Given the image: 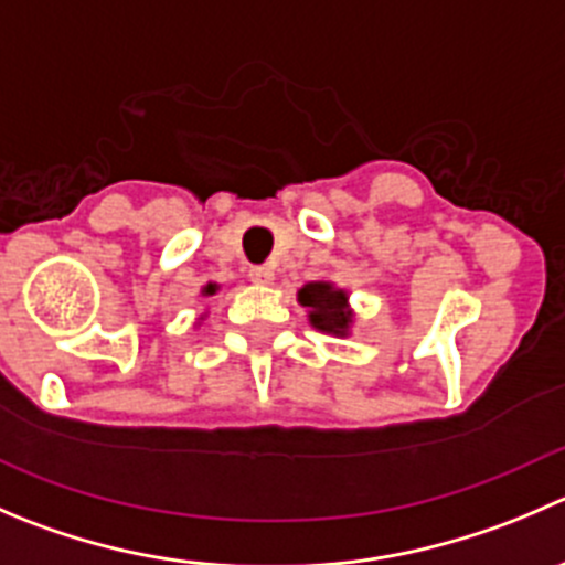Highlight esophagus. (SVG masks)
Segmentation results:
<instances>
[{"instance_id":"1","label":"esophagus","mask_w":565,"mask_h":565,"mask_svg":"<svg viewBox=\"0 0 565 565\" xmlns=\"http://www.w3.org/2000/svg\"><path fill=\"white\" fill-rule=\"evenodd\" d=\"M248 276H250V281L262 284V287H267V284L276 281V273H273V267H254Z\"/></svg>"}]
</instances>
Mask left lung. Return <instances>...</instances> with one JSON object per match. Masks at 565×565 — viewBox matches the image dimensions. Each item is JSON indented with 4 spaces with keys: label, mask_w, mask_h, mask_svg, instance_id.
I'll return each mask as SVG.
<instances>
[{
    "label": "left lung",
    "mask_w": 565,
    "mask_h": 565,
    "mask_svg": "<svg viewBox=\"0 0 565 565\" xmlns=\"http://www.w3.org/2000/svg\"><path fill=\"white\" fill-rule=\"evenodd\" d=\"M298 303L309 309V322L322 333L348 337L353 311L348 306V292L337 289L331 281H311L300 287Z\"/></svg>",
    "instance_id": "1"
}]
</instances>
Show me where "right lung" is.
Masks as SVG:
<instances>
[{
	"label": "right lung",
	"mask_w": 565,
	"mask_h": 565,
	"mask_svg": "<svg viewBox=\"0 0 565 565\" xmlns=\"http://www.w3.org/2000/svg\"><path fill=\"white\" fill-rule=\"evenodd\" d=\"M217 292V284H206L204 289H201V295H206V298H210V295H215Z\"/></svg>",
	"instance_id": "right-lung-1"
}]
</instances>
